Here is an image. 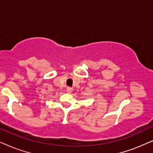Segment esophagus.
Instances as JSON below:
<instances>
[{
  "instance_id": "esophagus-1",
  "label": "esophagus",
  "mask_w": 153,
  "mask_h": 153,
  "mask_svg": "<svg viewBox=\"0 0 153 153\" xmlns=\"http://www.w3.org/2000/svg\"><path fill=\"white\" fill-rule=\"evenodd\" d=\"M72 91H73V88L72 87H68L66 88V91L68 93H71L72 92Z\"/></svg>"
}]
</instances>
